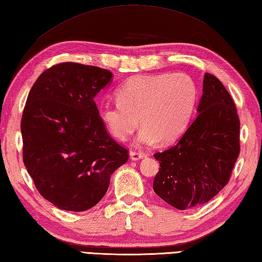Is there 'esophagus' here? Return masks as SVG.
Returning a JSON list of instances; mask_svg holds the SVG:
<instances>
[{
	"label": "esophagus",
	"mask_w": 262,
	"mask_h": 262,
	"mask_svg": "<svg viewBox=\"0 0 262 262\" xmlns=\"http://www.w3.org/2000/svg\"><path fill=\"white\" fill-rule=\"evenodd\" d=\"M129 157L133 161H136V160H140L142 158H144V154H142V152H136V151H130L129 152Z\"/></svg>",
	"instance_id": "esophagus-1"
}]
</instances>
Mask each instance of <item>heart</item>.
<instances>
[{
	"instance_id": "1",
	"label": "heart",
	"mask_w": 262,
	"mask_h": 262,
	"mask_svg": "<svg viewBox=\"0 0 262 262\" xmlns=\"http://www.w3.org/2000/svg\"><path fill=\"white\" fill-rule=\"evenodd\" d=\"M118 103L104 104L98 116L119 141L129 137L141 123L136 145L179 140L191 120L198 102V87L185 73L137 75L116 92Z\"/></svg>"
}]
</instances>
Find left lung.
Here are the masks:
<instances>
[{
    "instance_id": "obj_1",
    "label": "left lung",
    "mask_w": 262,
    "mask_h": 262,
    "mask_svg": "<svg viewBox=\"0 0 262 262\" xmlns=\"http://www.w3.org/2000/svg\"><path fill=\"white\" fill-rule=\"evenodd\" d=\"M198 115L169 149L155 154L158 196L178 210L204 205L225 188L239 155V119L225 85L206 73Z\"/></svg>"
}]
</instances>
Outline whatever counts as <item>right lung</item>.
Instances as JSON below:
<instances>
[{
    "label": "right lung",
    "mask_w": 262,
    "mask_h": 262,
    "mask_svg": "<svg viewBox=\"0 0 262 262\" xmlns=\"http://www.w3.org/2000/svg\"><path fill=\"white\" fill-rule=\"evenodd\" d=\"M112 75L96 66L61 63L46 70L28 94L20 123L24 164L41 196L60 210L96 205L113 172L128 160L94 102Z\"/></svg>",
    "instance_id": "right-lung-1"
}]
</instances>
